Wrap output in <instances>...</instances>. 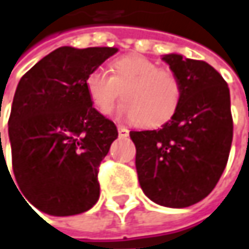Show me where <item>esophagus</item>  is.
Returning <instances> with one entry per match:
<instances>
[{"mask_svg": "<svg viewBox=\"0 0 249 249\" xmlns=\"http://www.w3.org/2000/svg\"><path fill=\"white\" fill-rule=\"evenodd\" d=\"M118 135H120L121 138H126V136L129 135L128 128H125V126H123V125H118Z\"/></svg>", "mask_w": 249, "mask_h": 249, "instance_id": "34e87169", "label": "esophagus"}]
</instances>
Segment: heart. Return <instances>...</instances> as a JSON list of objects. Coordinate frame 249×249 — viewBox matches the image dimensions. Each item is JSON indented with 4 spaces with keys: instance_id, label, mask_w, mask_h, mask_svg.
Wrapping results in <instances>:
<instances>
[{
    "instance_id": "heart-1",
    "label": "heart",
    "mask_w": 249,
    "mask_h": 249,
    "mask_svg": "<svg viewBox=\"0 0 249 249\" xmlns=\"http://www.w3.org/2000/svg\"><path fill=\"white\" fill-rule=\"evenodd\" d=\"M111 71L98 67L87 75L85 88L98 110L108 111L123 95L125 102L116 110L121 118L160 126L175 116L183 93L175 73L139 55L118 57Z\"/></svg>"
}]
</instances>
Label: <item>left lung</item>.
Returning <instances> with one entry per match:
<instances>
[{"label":"left lung","instance_id":"left-lung-1","mask_svg":"<svg viewBox=\"0 0 249 249\" xmlns=\"http://www.w3.org/2000/svg\"><path fill=\"white\" fill-rule=\"evenodd\" d=\"M182 84L180 106L153 131H131L143 193L168 208H186L213 190L233 141L230 92L223 77L202 60L162 56Z\"/></svg>","mask_w":249,"mask_h":249}]
</instances>
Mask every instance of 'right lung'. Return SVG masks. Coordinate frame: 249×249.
Wrapping results in <instances>:
<instances>
[{
    "label": "right lung",
    "mask_w": 249,
    "mask_h": 249,
    "mask_svg": "<svg viewBox=\"0 0 249 249\" xmlns=\"http://www.w3.org/2000/svg\"><path fill=\"white\" fill-rule=\"evenodd\" d=\"M117 48L60 47L20 78L8 123L12 168L29 201L53 216L90 210L98 168L118 132L92 107L87 75Z\"/></svg>",
    "instance_id": "obj_1"
}]
</instances>
